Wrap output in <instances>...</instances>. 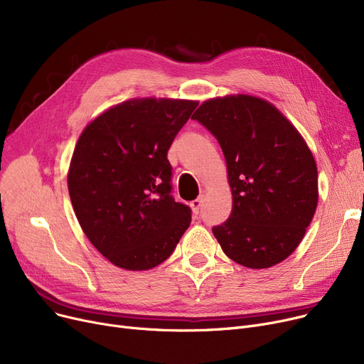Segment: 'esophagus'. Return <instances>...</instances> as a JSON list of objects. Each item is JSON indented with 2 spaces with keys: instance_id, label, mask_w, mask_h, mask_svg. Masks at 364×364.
Here are the masks:
<instances>
[{
  "instance_id": "esophagus-1",
  "label": "esophagus",
  "mask_w": 364,
  "mask_h": 364,
  "mask_svg": "<svg viewBox=\"0 0 364 364\" xmlns=\"http://www.w3.org/2000/svg\"><path fill=\"white\" fill-rule=\"evenodd\" d=\"M202 202H203V196H199L196 200H193L192 203H190V208H192V211H193V214H199V209H200V206H202Z\"/></svg>"
}]
</instances>
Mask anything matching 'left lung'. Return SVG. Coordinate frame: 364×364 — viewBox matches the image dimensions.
<instances>
[{"label": "left lung", "instance_id": "obj_1", "mask_svg": "<svg viewBox=\"0 0 364 364\" xmlns=\"http://www.w3.org/2000/svg\"><path fill=\"white\" fill-rule=\"evenodd\" d=\"M218 140L233 205L213 228L224 254L247 269L288 258L318 202L317 165L299 131L270 102L230 94L203 102L192 117Z\"/></svg>", "mask_w": 364, "mask_h": 364}]
</instances>
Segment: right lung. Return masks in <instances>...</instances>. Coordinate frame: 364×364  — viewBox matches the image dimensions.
Segmentation results:
<instances>
[{"label":"right lung","instance_id":"add662e5","mask_svg":"<svg viewBox=\"0 0 364 364\" xmlns=\"http://www.w3.org/2000/svg\"><path fill=\"white\" fill-rule=\"evenodd\" d=\"M196 100L131 99L95 117L76 141L68 188L82 232L107 261L150 270L192 221L171 193L166 153Z\"/></svg>","mask_w":364,"mask_h":364}]
</instances>
